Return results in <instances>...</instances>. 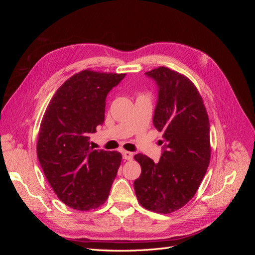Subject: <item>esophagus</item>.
<instances>
[{"label":"esophagus","instance_id":"obj_1","mask_svg":"<svg viewBox=\"0 0 255 255\" xmlns=\"http://www.w3.org/2000/svg\"><path fill=\"white\" fill-rule=\"evenodd\" d=\"M122 157H123V159L132 160L133 159V153L128 152V151H123L122 152Z\"/></svg>","mask_w":255,"mask_h":255}]
</instances>
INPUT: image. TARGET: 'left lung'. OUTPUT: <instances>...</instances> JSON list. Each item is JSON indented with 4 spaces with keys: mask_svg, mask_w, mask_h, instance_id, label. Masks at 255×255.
Returning <instances> with one entry per match:
<instances>
[{
    "mask_svg": "<svg viewBox=\"0 0 255 255\" xmlns=\"http://www.w3.org/2000/svg\"><path fill=\"white\" fill-rule=\"evenodd\" d=\"M156 81L158 101L153 125L163 132L165 150L158 163L139 153L134 182L138 202L146 210L170 214L196 195L211 160L210 120L195 84L167 67L145 72Z\"/></svg>",
    "mask_w": 255,
    "mask_h": 255,
    "instance_id": "left-lung-1",
    "label": "left lung"
}]
</instances>
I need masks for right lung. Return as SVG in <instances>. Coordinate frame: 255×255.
I'll return each instance as SVG.
<instances>
[{
    "instance_id": "right-lung-1",
    "label": "right lung",
    "mask_w": 255,
    "mask_h": 255,
    "mask_svg": "<svg viewBox=\"0 0 255 255\" xmlns=\"http://www.w3.org/2000/svg\"><path fill=\"white\" fill-rule=\"evenodd\" d=\"M126 73L86 69L56 90L44 112L37 156L58 199L69 207L90 211L109 198L122 155L90 148V134L104 122L105 100Z\"/></svg>"
}]
</instances>
